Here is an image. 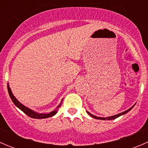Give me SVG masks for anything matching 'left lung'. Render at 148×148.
Segmentation results:
<instances>
[{"label":"left lung","mask_w":148,"mask_h":148,"mask_svg":"<svg viewBox=\"0 0 148 148\" xmlns=\"http://www.w3.org/2000/svg\"><path fill=\"white\" fill-rule=\"evenodd\" d=\"M134 106H135V104H134V105L132 106V107H130V108L129 110H126V111L123 112H121V113H120V114H115V115H113V116H111V117H97V116H95V115H93V114H91V113H89V112H87L88 114H89V115L91 116V117H93V118H95V119H97V120H114V119L117 118V117H120V116L123 115V114H126V113H127L128 112L130 111V110H131L132 108H133Z\"/></svg>","instance_id":"8db88e82"}]
</instances>
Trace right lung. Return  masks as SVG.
Listing matches in <instances>:
<instances>
[{"instance_id":"1","label":"right lung","mask_w":148,"mask_h":148,"mask_svg":"<svg viewBox=\"0 0 148 148\" xmlns=\"http://www.w3.org/2000/svg\"><path fill=\"white\" fill-rule=\"evenodd\" d=\"M8 94H9V96H10V99H11L12 102L14 103L15 105H16V107H18V108L20 109L21 111H23V112L25 113V114H27V115L29 116L30 117H31V118L44 119V118H48V117H52V116L55 115V114L57 113V111H58L57 109L59 108V107H61V105H62V102H61L60 104H59V106H58V107H56V108L54 110L50 112L49 113H38V112H36L33 111V110H31V109L28 108V107H25V106L23 105L21 103L19 102L18 101V99H16V97H15L14 95H13V93H12V92H11V90H10V88L9 87V85H8Z\"/></svg>"}]
</instances>
